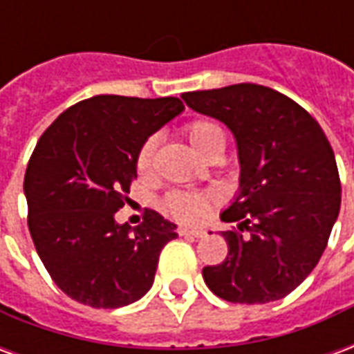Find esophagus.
<instances>
[{"label":"esophagus","mask_w":354,"mask_h":354,"mask_svg":"<svg viewBox=\"0 0 354 354\" xmlns=\"http://www.w3.org/2000/svg\"><path fill=\"white\" fill-rule=\"evenodd\" d=\"M178 233L182 235V237H192V239H201L205 235V231L203 230H192V227H180Z\"/></svg>","instance_id":"esophagus-1"}]
</instances>
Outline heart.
I'll use <instances>...</instances> for the list:
<instances>
[{
    "instance_id": "1",
    "label": "heart",
    "mask_w": 354,
    "mask_h": 354,
    "mask_svg": "<svg viewBox=\"0 0 354 354\" xmlns=\"http://www.w3.org/2000/svg\"><path fill=\"white\" fill-rule=\"evenodd\" d=\"M184 134L193 149L205 159L214 153L222 155L225 147V134L222 127L208 119H193L189 123H185ZM153 153L155 138L144 140L134 159L138 174H147L151 170ZM212 201H214V195L207 192H172L165 199V210L180 222L193 223L199 222Z\"/></svg>"
}]
</instances>
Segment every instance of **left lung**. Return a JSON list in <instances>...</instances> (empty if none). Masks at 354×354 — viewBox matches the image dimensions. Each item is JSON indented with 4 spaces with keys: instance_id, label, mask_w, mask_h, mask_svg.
I'll return each instance as SVG.
<instances>
[{
    "instance_id": "left-lung-1",
    "label": "left lung",
    "mask_w": 354,
    "mask_h": 354,
    "mask_svg": "<svg viewBox=\"0 0 354 354\" xmlns=\"http://www.w3.org/2000/svg\"><path fill=\"white\" fill-rule=\"evenodd\" d=\"M195 111L220 119L237 140L241 192L222 212L227 256L203 269L216 296L267 304L307 279L328 245L342 182L334 149L299 104L273 88L239 83L182 94Z\"/></svg>"
}]
</instances>
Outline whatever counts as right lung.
<instances>
[{
	"label": "right lung",
	"mask_w": 354,
	"mask_h": 354,
	"mask_svg": "<svg viewBox=\"0 0 354 354\" xmlns=\"http://www.w3.org/2000/svg\"><path fill=\"white\" fill-rule=\"evenodd\" d=\"M180 98L98 94L55 119L28 161V227L50 279L96 309L134 304L151 288L176 225L155 210L119 225L142 142L182 113Z\"/></svg>",
	"instance_id": "1"
}]
</instances>
